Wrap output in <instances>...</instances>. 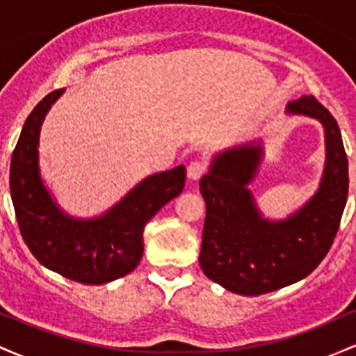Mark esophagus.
<instances>
[{"mask_svg": "<svg viewBox=\"0 0 356 356\" xmlns=\"http://www.w3.org/2000/svg\"><path fill=\"white\" fill-rule=\"evenodd\" d=\"M204 172H206V164L201 161L191 162L189 167H187V177H189L191 181H197Z\"/></svg>", "mask_w": 356, "mask_h": 356, "instance_id": "1", "label": "esophagus"}]
</instances>
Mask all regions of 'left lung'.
I'll list each match as a JSON object with an SVG mask.
<instances>
[{
  "instance_id": "1",
  "label": "left lung",
  "mask_w": 356,
  "mask_h": 356,
  "mask_svg": "<svg viewBox=\"0 0 356 356\" xmlns=\"http://www.w3.org/2000/svg\"><path fill=\"white\" fill-rule=\"evenodd\" d=\"M288 115L316 118L325 129V169L312 197L286 219H268L248 186L263 161L261 138L216 154L199 187L206 222L199 254L204 275L243 296L303 280L332 248L348 197V159L332 113L313 95L286 105Z\"/></svg>"
}]
</instances>
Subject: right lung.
Masks as SVG:
<instances>
[{"instance_id": "add662e5", "label": "right lung", "mask_w": 356, "mask_h": 356, "mask_svg": "<svg viewBox=\"0 0 356 356\" xmlns=\"http://www.w3.org/2000/svg\"><path fill=\"white\" fill-rule=\"evenodd\" d=\"M65 88L48 93L24 122L10 165V192L24 243L44 268L83 284L129 275L144 254V227L186 182V167L147 175L97 218L65 212L40 172V132Z\"/></svg>"}]
</instances>
